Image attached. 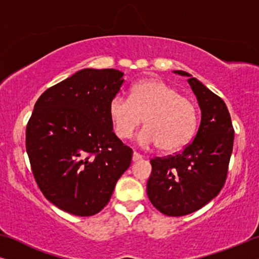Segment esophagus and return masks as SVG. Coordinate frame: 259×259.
<instances>
[{
  "instance_id": "1",
  "label": "esophagus",
  "mask_w": 259,
  "mask_h": 259,
  "mask_svg": "<svg viewBox=\"0 0 259 259\" xmlns=\"http://www.w3.org/2000/svg\"><path fill=\"white\" fill-rule=\"evenodd\" d=\"M141 159H143V155L139 154V153H137V152H134L133 157H132V160L133 161H138V160H141Z\"/></svg>"
}]
</instances>
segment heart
I'll return each instance as SVG.
<instances>
[{"instance_id":"obj_1","label":"heart","mask_w":259,"mask_h":259,"mask_svg":"<svg viewBox=\"0 0 259 259\" xmlns=\"http://www.w3.org/2000/svg\"><path fill=\"white\" fill-rule=\"evenodd\" d=\"M108 114L120 139H130L134 131L138 143L147 147L158 145L162 151H177L192 139L197 127V109L190 99L159 79H144L133 84L130 99L115 95L108 105Z\"/></svg>"}]
</instances>
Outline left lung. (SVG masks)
I'll return each mask as SVG.
<instances>
[{"mask_svg": "<svg viewBox=\"0 0 259 259\" xmlns=\"http://www.w3.org/2000/svg\"><path fill=\"white\" fill-rule=\"evenodd\" d=\"M201 112L200 125L192 143L183 152L151 160L147 196L166 215L179 217L199 210L224 186L235 131L225 102L184 70Z\"/></svg>", "mask_w": 259, "mask_h": 259, "instance_id": "1", "label": "left lung"}]
</instances>
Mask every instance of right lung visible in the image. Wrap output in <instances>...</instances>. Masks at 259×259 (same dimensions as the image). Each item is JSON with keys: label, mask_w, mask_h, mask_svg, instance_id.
<instances>
[{"label": "right lung", "mask_w": 259, "mask_h": 259, "mask_svg": "<svg viewBox=\"0 0 259 259\" xmlns=\"http://www.w3.org/2000/svg\"><path fill=\"white\" fill-rule=\"evenodd\" d=\"M118 69H81L38 98L26 131L34 178L60 210L100 212L132 161L113 132L108 105L123 83Z\"/></svg>", "instance_id": "1"}]
</instances>
